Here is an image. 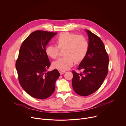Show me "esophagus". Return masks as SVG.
I'll return each mask as SVG.
<instances>
[{
	"instance_id": "obj_1",
	"label": "esophagus",
	"mask_w": 126,
	"mask_h": 126,
	"mask_svg": "<svg viewBox=\"0 0 126 126\" xmlns=\"http://www.w3.org/2000/svg\"><path fill=\"white\" fill-rule=\"evenodd\" d=\"M59 73H60V75H62V74H63L64 73H65L66 72H65V71H61V70H59Z\"/></svg>"
}]
</instances>
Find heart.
I'll list each match as a JSON object with an SVG mask.
<instances>
[{
  "mask_svg": "<svg viewBox=\"0 0 126 126\" xmlns=\"http://www.w3.org/2000/svg\"><path fill=\"white\" fill-rule=\"evenodd\" d=\"M57 46L48 45L46 47V55L52 59H56L59 55V50H63L64 57L54 62L53 67L61 71H66L76 63L81 62L85 58L89 49L87 39L82 35L63 32L56 39Z\"/></svg>",
  "mask_w": 126,
  "mask_h": 126,
  "instance_id": "heart-1",
  "label": "heart"
}]
</instances>
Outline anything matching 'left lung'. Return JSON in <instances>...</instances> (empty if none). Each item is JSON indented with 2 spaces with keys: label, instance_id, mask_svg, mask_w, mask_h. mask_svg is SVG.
I'll use <instances>...</instances> for the list:
<instances>
[{
  "label": "left lung",
  "instance_id": "obj_1",
  "mask_svg": "<svg viewBox=\"0 0 126 126\" xmlns=\"http://www.w3.org/2000/svg\"><path fill=\"white\" fill-rule=\"evenodd\" d=\"M89 38V49L87 55L81 62L79 73L73 71L72 81L74 91L79 95L87 96L99 89L108 71L109 56L101 39L90 31L85 29Z\"/></svg>",
  "mask_w": 126,
  "mask_h": 126
}]
</instances>
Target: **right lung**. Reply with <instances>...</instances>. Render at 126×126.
Wrapping results in <instances>:
<instances>
[{"instance_id":"right-lung-1","label":"right lung","mask_w":126,"mask_h":126,"mask_svg":"<svg viewBox=\"0 0 126 126\" xmlns=\"http://www.w3.org/2000/svg\"><path fill=\"white\" fill-rule=\"evenodd\" d=\"M57 33L37 30L23 42L16 62L18 80L31 97L45 99L53 93L60 76L57 69L47 72L50 62L45 53L47 44Z\"/></svg>"}]
</instances>
